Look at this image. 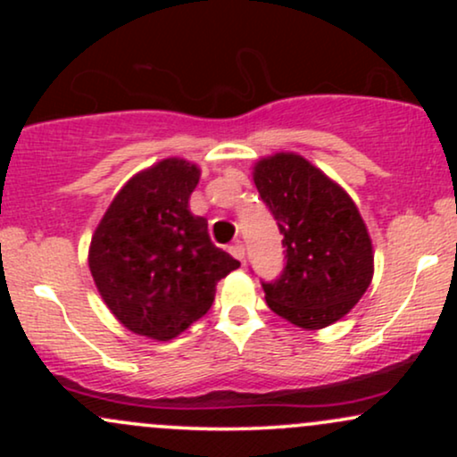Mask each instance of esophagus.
Returning a JSON list of instances; mask_svg holds the SVG:
<instances>
[{"mask_svg":"<svg viewBox=\"0 0 457 457\" xmlns=\"http://www.w3.org/2000/svg\"><path fill=\"white\" fill-rule=\"evenodd\" d=\"M229 253H232L236 260L243 262V260H245V246H243V243H234V245H229Z\"/></svg>","mask_w":457,"mask_h":457,"instance_id":"obj_1","label":"esophagus"}]
</instances>
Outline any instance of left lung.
I'll use <instances>...</instances> for the list:
<instances>
[{"label": "left lung", "mask_w": 457, "mask_h": 457, "mask_svg": "<svg viewBox=\"0 0 457 457\" xmlns=\"http://www.w3.org/2000/svg\"><path fill=\"white\" fill-rule=\"evenodd\" d=\"M253 180L286 249L281 275L262 281L266 303L301 328L328 327L359 303L374 275L363 219L342 187L298 154L260 161Z\"/></svg>", "instance_id": "8db88e82"}]
</instances>
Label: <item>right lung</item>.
Returning a JSON list of instances; mask_svg holds the SVG:
<instances>
[{
	"mask_svg": "<svg viewBox=\"0 0 457 457\" xmlns=\"http://www.w3.org/2000/svg\"><path fill=\"white\" fill-rule=\"evenodd\" d=\"M199 170L165 159L127 182L92 236L90 270L103 301L133 333L167 342L199 320L214 286L240 262L188 212Z\"/></svg>",
	"mask_w": 457,
	"mask_h": 457,
	"instance_id": "add662e5",
	"label": "right lung"
}]
</instances>
